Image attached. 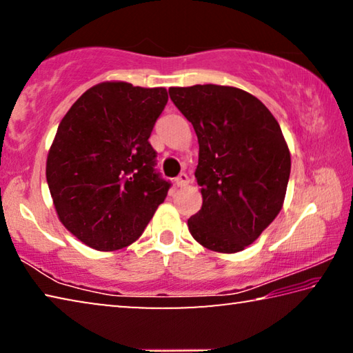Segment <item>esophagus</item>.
<instances>
[{
	"label": "esophagus",
	"instance_id": "1",
	"mask_svg": "<svg viewBox=\"0 0 353 353\" xmlns=\"http://www.w3.org/2000/svg\"><path fill=\"white\" fill-rule=\"evenodd\" d=\"M176 185H177V187H187V185H188V182H190V179H188V176L187 174H185V172H181V174H179L177 177H176Z\"/></svg>",
	"mask_w": 353,
	"mask_h": 353
}]
</instances>
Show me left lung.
Wrapping results in <instances>:
<instances>
[{
  "label": "left lung",
  "mask_w": 353,
  "mask_h": 353,
  "mask_svg": "<svg viewBox=\"0 0 353 353\" xmlns=\"http://www.w3.org/2000/svg\"><path fill=\"white\" fill-rule=\"evenodd\" d=\"M170 97L199 143L194 176L202 207L188 219L190 234L214 252H240L283 207L291 155L282 129L270 109L241 88L171 87Z\"/></svg>",
  "instance_id": "left-lung-1"
}]
</instances>
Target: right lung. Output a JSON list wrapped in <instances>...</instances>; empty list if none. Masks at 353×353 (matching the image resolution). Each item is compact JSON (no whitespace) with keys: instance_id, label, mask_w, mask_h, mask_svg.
<instances>
[{"instance_id":"right-lung-1","label":"right lung","mask_w":353,"mask_h":353,"mask_svg":"<svg viewBox=\"0 0 353 353\" xmlns=\"http://www.w3.org/2000/svg\"><path fill=\"white\" fill-rule=\"evenodd\" d=\"M163 87L105 81L65 113L46 159L57 218L88 248L110 252L139 240L170 183L154 170L152 128Z\"/></svg>"}]
</instances>
